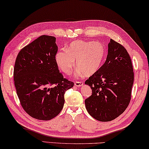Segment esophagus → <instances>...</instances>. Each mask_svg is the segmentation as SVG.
Returning <instances> with one entry per match:
<instances>
[{
	"label": "esophagus",
	"instance_id": "34e87169",
	"mask_svg": "<svg viewBox=\"0 0 149 149\" xmlns=\"http://www.w3.org/2000/svg\"><path fill=\"white\" fill-rule=\"evenodd\" d=\"M74 85L77 87H80L83 85V82H81V81H76Z\"/></svg>",
	"mask_w": 149,
	"mask_h": 149
}]
</instances>
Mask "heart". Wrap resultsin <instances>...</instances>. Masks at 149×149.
Here are the masks:
<instances>
[{
  "label": "heart",
  "mask_w": 149,
  "mask_h": 149,
  "mask_svg": "<svg viewBox=\"0 0 149 149\" xmlns=\"http://www.w3.org/2000/svg\"><path fill=\"white\" fill-rule=\"evenodd\" d=\"M105 55V47L99 41L78 40L72 42L67 50L58 52L56 61L64 73L69 74L75 65L78 67L76 74L91 76L95 74L102 65Z\"/></svg>",
  "instance_id": "b5f03b06"
}]
</instances>
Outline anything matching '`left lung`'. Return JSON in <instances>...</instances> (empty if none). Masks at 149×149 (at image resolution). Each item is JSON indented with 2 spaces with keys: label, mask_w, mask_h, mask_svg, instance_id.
<instances>
[{
  "label": "left lung",
  "mask_w": 149,
  "mask_h": 149,
  "mask_svg": "<svg viewBox=\"0 0 149 149\" xmlns=\"http://www.w3.org/2000/svg\"><path fill=\"white\" fill-rule=\"evenodd\" d=\"M134 79L130 55L121 44L111 39L104 63L85 82L92 89L85 100L88 113L102 122L119 117L130 102Z\"/></svg>",
  "instance_id": "obj_1"
}]
</instances>
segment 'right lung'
<instances>
[{
    "label": "right lung",
    "instance_id": "1",
    "mask_svg": "<svg viewBox=\"0 0 149 149\" xmlns=\"http://www.w3.org/2000/svg\"><path fill=\"white\" fill-rule=\"evenodd\" d=\"M54 36L43 35L23 47L13 69L17 94L24 110L33 118L48 120L63 107L64 95L74 83L64 78L56 61Z\"/></svg>",
    "mask_w": 149,
    "mask_h": 149
}]
</instances>
